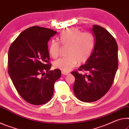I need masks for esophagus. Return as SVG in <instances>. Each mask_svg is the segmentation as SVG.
Segmentation results:
<instances>
[{"label":"esophagus","instance_id":"obj_1","mask_svg":"<svg viewBox=\"0 0 129 129\" xmlns=\"http://www.w3.org/2000/svg\"><path fill=\"white\" fill-rule=\"evenodd\" d=\"M62 74L63 75H69L70 73L69 72H66V71H62Z\"/></svg>","mask_w":129,"mask_h":129}]
</instances>
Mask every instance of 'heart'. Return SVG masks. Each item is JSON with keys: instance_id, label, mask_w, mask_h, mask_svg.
Masks as SVG:
<instances>
[{"instance_id": "obj_1", "label": "heart", "mask_w": 129, "mask_h": 129, "mask_svg": "<svg viewBox=\"0 0 129 129\" xmlns=\"http://www.w3.org/2000/svg\"><path fill=\"white\" fill-rule=\"evenodd\" d=\"M60 43L68 46L67 55L68 56L55 60L54 66L63 71H69L75 67L78 62L84 63L91 55L95 45L94 35L89 32L82 33L75 28L63 31L59 36ZM60 43L52 41L49 46V53L53 58H56L60 53Z\"/></svg>"}]
</instances>
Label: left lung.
Wrapping results in <instances>:
<instances>
[{
	"label": "left lung",
	"mask_w": 129,
	"mask_h": 129,
	"mask_svg": "<svg viewBox=\"0 0 129 129\" xmlns=\"http://www.w3.org/2000/svg\"><path fill=\"white\" fill-rule=\"evenodd\" d=\"M91 31L95 38L93 52L79 71H73L75 77L73 91L79 100L92 102L106 94L114 82L118 69V45L115 39L106 29L93 25Z\"/></svg>",
	"instance_id": "8db88e82"
}]
</instances>
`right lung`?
Wrapping results in <instances>:
<instances>
[{
	"label": "right lung",
	"mask_w": 129,
	"mask_h": 129,
	"mask_svg": "<svg viewBox=\"0 0 129 129\" xmlns=\"http://www.w3.org/2000/svg\"><path fill=\"white\" fill-rule=\"evenodd\" d=\"M56 33L33 26L21 33L10 46L8 74L20 96L30 104L48 102L53 95L55 82L61 75L59 69L50 70L47 43ZM41 75L45 76L41 77Z\"/></svg>",
	"instance_id": "add662e5"
}]
</instances>
